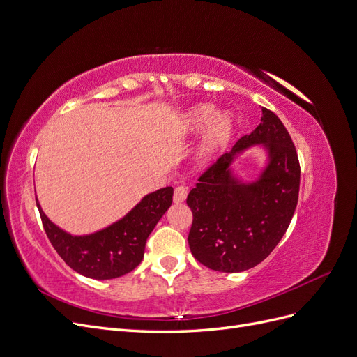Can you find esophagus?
<instances>
[{"instance_id": "1", "label": "esophagus", "mask_w": 357, "mask_h": 357, "mask_svg": "<svg viewBox=\"0 0 357 357\" xmlns=\"http://www.w3.org/2000/svg\"><path fill=\"white\" fill-rule=\"evenodd\" d=\"M188 197V189L185 186H177L174 189V202L181 204Z\"/></svg>"}]
</instances>
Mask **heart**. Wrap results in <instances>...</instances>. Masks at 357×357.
Wrapping results in <instances>:
<instances>
[{
    "mask_svg": "<svg viewBox=\"0 0 357 357\" xmlns=\"http://www.w3.org/2000/svg\"><path fill=\"white\" fill-rule=\"evenodd\" d=\"M207 126H210V129L199 149V158L202 160H211L229 144L234 134L232 116L228 113L215 116L213 105L201 104L189 110L176 129V135L185 138L202 132Z\"/></svg>",
    "mask_w": 357,
    "mask_h": 357,
    "instance_id": "1",
    "label": "heart"
}]
</instances>
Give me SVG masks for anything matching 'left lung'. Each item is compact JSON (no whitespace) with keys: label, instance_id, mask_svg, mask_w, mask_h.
<instances>
[{"label":"left lung","instance_id":"left-lung-1","mask_svg":"<svg viewBox=\"0 0 357 357\" xmlns=\"http://www.w3.org/2000/svg\"><path fill=\"white\" fill-rule=\"evenodd\" d=\"M262 144L268 164L244 183L230 165L245 148ZM301 167L283 122L262 107L255 131L235 143L201 174L188 195L193 214L188 236L192 255L214 271L241 273L261 264L283 238L298 204Z\"/></svg>","mask_w":357,"mask_h":357}]
</instances>
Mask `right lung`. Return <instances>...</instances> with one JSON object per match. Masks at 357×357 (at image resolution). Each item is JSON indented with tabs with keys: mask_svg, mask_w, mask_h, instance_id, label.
Listing matches in <instances>:
<instances>
[{
	"mask_svg": "<svg viewBox=\"0 0 357 357\" xmlns=\"http://www.w3.org/2000/svg\"><path fill=\"white\" fill-rule=\"evenodd\" d=\"M172 188L149 193L125 218L89 235H71L49 220L37 207L53 248L75 273L95 280H112L135 269L143 261L146 241L169 208Z\"/></svg>",
	"mask_w": 357,
	"mask_h": 357,
	"instance_id": "add662e5",
	"label": "right lung"
}]
</instances>
